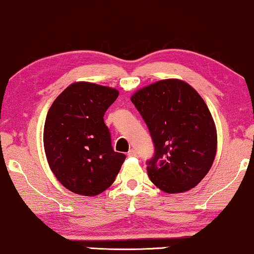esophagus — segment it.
Returning <instances> with one entry per match:
<instances>
[{
  "instance_id": "obj_1",
  "label": "esophagus",
  "mask_w": 254,
  "mask_h": 254,
  "mask_svg": "<svg viewBox=\"0 0 254 254\" xmlns=\"http://www.w3.org/2000/svg\"><path fill=\"white\" fill-rule=\"evenodd\" d=\"M128 156H129V157H136V156H137V153H136V151H135L134 149H130L129 151H128Z\"/></svg>"
}]
</instances>
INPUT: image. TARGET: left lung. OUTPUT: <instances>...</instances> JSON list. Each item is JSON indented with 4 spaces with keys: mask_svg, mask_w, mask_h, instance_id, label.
<instances>
[{
    "mask_svg": "<svg viewBox=\"0 0 254 254\" xmlns=\"http://www.w3.org/2000/svg\"><path fill=\"white\" fill-rule=\"evenodd\" d=\"M154 143L148 175L167 193L192 189L211 170L218 136L206 103L189 83L160 80L130 97Z\"/></svg>",
    "mask_w": 254,
    "mask_h": 254,
    "instance_id": "obj_1",
    "label": "left lung"
}]
</instances>
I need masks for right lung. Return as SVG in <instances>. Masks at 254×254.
<instances>
[{"instance_id": "add662e5", "label": "right lung", "mask_w": 254, "mask_h": 254, "mask_svg": "<svg viewBox=\"0 0 254 254\" xmlns=\"http://www.w3.org/2000/svg\"><path fill=\"white\" fill-rule=\"evenodd\" d=\"M111 87L74 82L48 111L43 145L50 170L66 189L96 196L115 182L126 159L111 145L104 113L118 97Z\"/></svg>"}]
</instances>
